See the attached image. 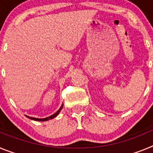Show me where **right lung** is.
Listing matches in <instances>:
<instances>
[{"label":"right lung","instance_id":"right-lung-1","mask_svg":"<svg viewBox=\"0 0 153 153\" xmlns=\"http://www.w3.org/2000/svg\"><path fill=\"white\" fill-rule=\"evenodd\" d=\"M63 104H62V106H60V109H58V110H57V111L56 112V113H53V115H51V116H50V117H46V118H43V119H39V118H34V117H28V116H26V117H27V118L30 119V120H35V121H43V122H44V121H47V120H52V119H53V118H55V117H57V115L59 114V113H60V110H61V109H62V108H63Z\"/></svg>","mask_w":153,"mask_h":153}]
</instances>
